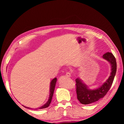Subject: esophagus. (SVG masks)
<instances>
[{
	"label": "esophagus",
	"instance_id": "1",
	"mask_svg": "<svg viewBox=\"0 0 124 124\" xmlns=\"http://www.w3.org/2000/svg\"><path fill=\"white\" fill-rule=\"evenodd\" d=\"M66 76L68 77H70L71 76V73L70 72H67L66 73Z\"/></svg>",
	"mask_w": 124,
	"mask_h": 124
}]
</instances>
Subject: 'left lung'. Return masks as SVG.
Returning <instances> with one entry per match:
<instances>
[{"instance_id":"left-lung-1","label":"left lung","mask_w":124,"mask_h":124,"mask_svg":"<svg viewBox=\"0 0 124 124\" xmlns=\"http://www.w3.org/2000/svg\"><path fill=\"white\" fill-rule=\"evenodd\" d=\"M103 58L110 63L112 72L107 80L100 88L96 90H89L80 79L77 78L75 80L77 98L81 104H89L101 99L107 93L112 85L116 72V59L113 54L109 52L105 53L103 55Z\"/></svg>"}]
</instances>
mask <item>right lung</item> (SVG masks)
I'll return each instance as SVG.
<instances>
[{
	"label": "right lung",
	"instance_id": "add662e5",
	"mask_svg": "<svg viewBox=\"0 0 124 124\" xmlns=\"http://www.w3.org/2000/svg\"><path fill=\"white\" fill-rule=\"evenodd\" d=\"M56 81H57V78H54L51 81V84H50V97L49 98V100H48V101L46 102V103L44 105V106H43L42 107H40L39 109L46 108L49 106L50 103L51 102L52 96H53V95H54V87H55ZM26 108H27V107H26Z\"/></svg>",
	"mask_w": 124,
	"mask_h": 124
}]
</instances>
